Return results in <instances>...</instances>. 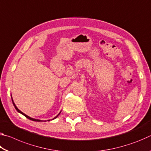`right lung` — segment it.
I'll use <instances>...</instances> for the list:
<instances>
[{"mask_svg":"<svg viewBox=\"0 0 151 151\" xmlns=\"http://www.w3.org/2000/svg\"><path fill=\"white\" fill-rule=\"evenodd\" d=\"M11 98H12V96H11ZM12 103H13V105H14V108L16 109V110L17 111L19 112V113H20V114H22V115H24V116H26L27 119H30V120H31V121H36V122H40V121H41V120H39V119H33V118H31V117H30V116H29L28 115H27V114H25L24 113H23V112H22V111H20V110L17 108V106H16V104H14V101H13V99H12ZM61 112V111L59 112V113H58L57 116H56L55 118H53L52 119H51V120H54V119H55L56 118H57L58 117V116L60 114V113ZM50 121V120H48V121Z\"/></svg>","mask_w":151,"mask_h":151,"instance_id":"right-lung-1","label":"right lung"}]
</instances>
